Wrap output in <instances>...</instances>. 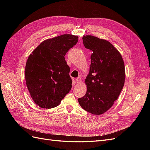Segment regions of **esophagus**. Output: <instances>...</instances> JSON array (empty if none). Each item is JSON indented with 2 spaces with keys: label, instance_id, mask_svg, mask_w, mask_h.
I'll return each mask as SVG.
<instances>
[{
  "label": "esophagus",
  "instance_id": "esophagus-1",
  "mask_svg": "<svg viewBox=\"0 0 150 150\" xmlns=\"http://www.w3.org/2000/svg\"><path fill=\"white\" fill-rule=\"evenodd\" d=\"M76 81L77 83H79L81 82V79L80 78H77L76 79Z\"/></svg>",
  "mask_w": 150,
  "mask_h": 150
}]
</instances>
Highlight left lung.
Instances as JSON below:
<instances>
[{
    "label": "left lung",
    "instance_id": "obj_1",
    "mask_svg": "<svg viewBox=\"0 0 150 150\" xmlns=\"http://www.w3.org/2000/svg\"><path fill=\"white\" fill-rule=\"evenodd\" d=\"M85 48L93 52L87 91L78 100L84 110L94 115L107 111L118 98L125 81V68L118 51L107 40L93 35L83 38Z\"/></svg>",
    "mask_w": 150,
    "mask_h": 150
}]
</instances>
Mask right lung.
I'll return each instance as SVG.
<instances>
[{
	"instance_id": "1",
	"label": "right lung",
	"mask_w": 150,
	"mask_h": 150,
	"mask_svg": "<svg viewBox=\"0 0 150 150\" xmlns=\"http://www.w3.org/2000/svg\"><path fill=\"white\" fill-rule=\"evenodd\" d=\"M78 42V35H61L44 40L29 56L25 69L26 85L40 108L58 106L71 89L70 67L64 56Z\"/></svg>"
}]
</instances>
